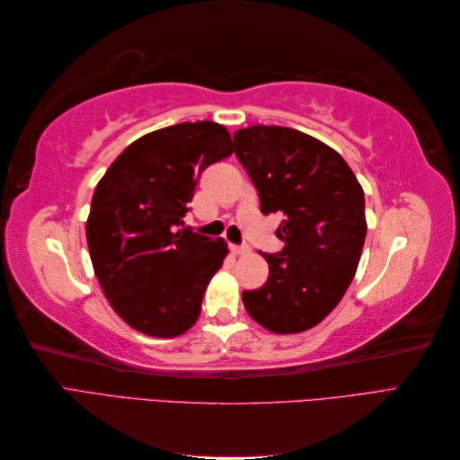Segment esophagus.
I'll use <instances>...</instances> for the list:
<instances>
[{"mask_svg": "<svg viewBox=\"0 0 460 460\" xmlns=\"http://www.w3.org/2000/svg\"><path fill=\"white\" fill-rule=\"evenodd\" d=\"M232 252H234L235 255H247L249 252H252V249H249V245L242 243V245H232Z\"/></svg>", "mask_w": 460, "mask_h": 460, "instance_id": "esophagus-1", "label": "esophagus"}]
</instances>
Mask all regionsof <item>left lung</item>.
<instances>
[{
    "label": "left lung",
    "instance_id": "1",
    "mask_svg": "<svg viewBox=\"0 0 460 460\" xmlns=\"http://www.w3.org/2000/svg\"><path fill=\"white\" fill-rule=\"evenodd\" d=\"M234 153L259 191L261 213L280 215L269 280L243 291L261 326L297 333L316 326L349 288L367 238L365 191L338 151L294 128L249 127Z\"/></svg>",
    "mask_w": 460,
    "mask_h": 460
}]
</instances>
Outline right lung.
<instances>
[{"mask_svg":"<svg viewBox=\"0 0 460 460\" xmlns=\"http://www.w3.org/2000/svg\"><path fill=\"white\" fill-rule=\"evenodd\" d=\"M225 127L180 122L124 149L97 184L86 225L97 280L137 332L174 338L196 323L225 240L184 226L201 172L232 155Z\"/></svg>","mask_w":460,"mask_h":460,"instance_id":"add662e5","label":"right lung"}]
</instances>
